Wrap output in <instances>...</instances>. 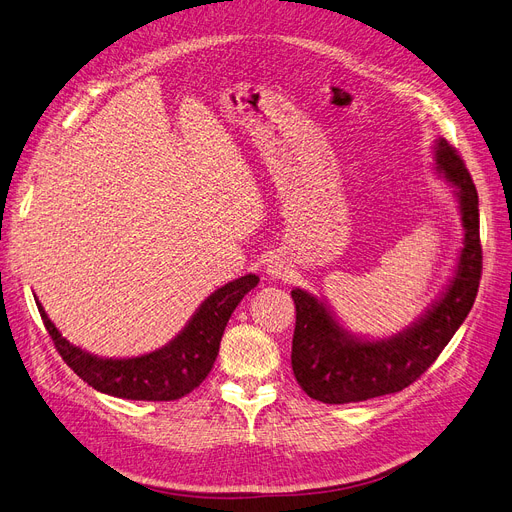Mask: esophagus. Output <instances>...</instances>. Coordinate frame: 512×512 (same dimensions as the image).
<instances>
[{
	"instance_id": "34e87169",
	"label": "esophagus",
	"mask_w": 512,
	"mask_h": 512,
	"mask_svg": "<svg viewBox=\"0 0 512 512\" xmlns=\"http://www.w3.org/2000/svg\"><path fill=\"white\" fill-rule=\"evenodd\" d=\"M265 272H268L272 278H284L286 276V268H284V261L278 257H272L265 265Z\"/></svg>"
}]
</instances>
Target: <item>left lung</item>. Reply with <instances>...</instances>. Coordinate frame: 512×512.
I'll list each match as a JSON object with an SVG mask.
<instances>
[{
  "label": "left lung",
  "mask_w": 512,
  "mask_h": 512,
  "mask_svg": "<svg viewBox=\"0 0 512 512\" xmlns=\"http://www.w3.org/2000/svg\"><path fill=\"white\" fill-rule=\"evenodd\" d=\"M435 163L456 188L464 247L446 293L414 326L391 339L362 341L351 337L314 295L301 288L291 291L297 311L291 364L301 389L318 402L351 404L406 389L439 358L469 316L483 268L479 196L458 150L443 138L435 144Z\"/></svg>",
  "instance_id": "8db88e82"
}]
</instances>
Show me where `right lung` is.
Returning a JSON list of instances; mask_svg holds the SVG:
<instances>
[{"instance_id":"add662e5","label":"right lung","mask_w":512,"mask_h":512,"mask_svg":"<svg viewBox=\"0 0 512 512\" xmlns=\"http://www.w3.org/2000/svg\"><path fill=\"white\" fill-rule=\"evenodd\" d=\"M257 284L259 278L249 274L217 288L169 345L127 360H104L81 351L60 335L39 301L37 309L56 351L87 385L123 399L173 402L207 379L232 311Z\"/></svg>"}]
</instances>
